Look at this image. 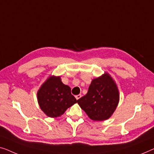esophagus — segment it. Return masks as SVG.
<instances>
[{
    "mask_svg": "<svg viewBox=\"0 0 154 154\" xmlns=\"http://www.w3.org/2000/svg\"><path fill=\"white\" fill-rule=\"evenodd\" d=\"M82 97V95L81 94H79V95H77V96H75V98H76L77 100H79L80 98Z\"/></svg>",
    "mask_w": 154,
    "mask_h": 154,
    "instance_id": "obj_1",
    "label": "esophagus"
}]
</instances>
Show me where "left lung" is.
I'll list each match as a JSON object with an SVG mask.
<instances>
[{
  "mask_svg": "<svg viewBox=\"0 0 154 154\" xmlns=\"http://www.w3.org/2000/svg\"><path fill=\"white\" fill-rule=\"evenodd\" d=\"M119 101V92L112 77L107 72L92 80L87 94L77 103L94 121L107 120L113 114Z\"/></svg>",
  "mask_w": 154,
  "mask_h": 154,
  "instance_id": "8db88e82",
  "label": "left lung"
}]
</instances>
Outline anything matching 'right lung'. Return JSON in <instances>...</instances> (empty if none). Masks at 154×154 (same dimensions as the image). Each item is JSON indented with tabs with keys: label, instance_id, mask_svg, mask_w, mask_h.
I'll return each instance as SVG.
<instances>
[{
	"label": "right lung",
	"instance_id": "right-lung-1",
	"mask_svg": "<svg viewBox=\"0 0 154 154\" xmlns=\"http://www.w3.org/2000/svg\"><path fill=\"white\" fill-rule=\"evenodd\" d=\"M38 102L42 111L49 117L56 118L64 114L77 100L71 89L61 82L60 76H50L39 88Z\"/></svg>",
	"mask_w": 154,
	"mask_h": 154
}]
</instances>
